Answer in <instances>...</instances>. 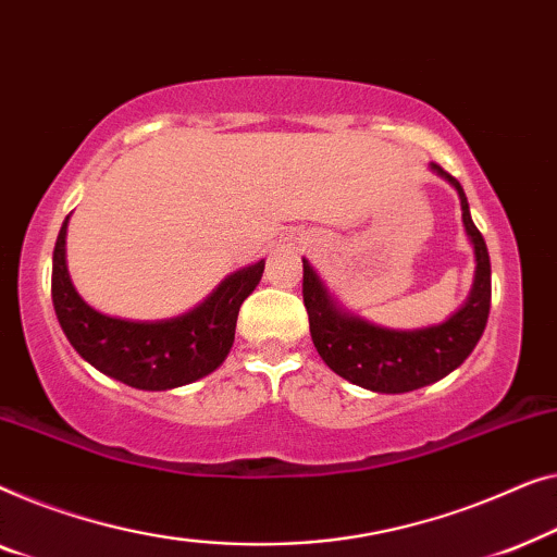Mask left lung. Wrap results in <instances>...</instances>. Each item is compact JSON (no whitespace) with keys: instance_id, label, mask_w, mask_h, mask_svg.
<instances>
[{"instance_id":"1","label":"left lung","mask_w":557,"mask_h":557,"mask_svg":"<svg viewBox=\"0 0 557 557\" xmlns=\"http://www.w3.org/2000/svg\"><path fill=\"white\" fill-rule=\"evenodd\" d=\"M432 171L444 176L459 194L461 222L474 245V285L467 302L449 320L419 331H391L346 312L323 282L302 260V300L310 318V335L320 358L343 379L375 394H406L429 386L454 368L465 363L476 341L482 338L490 318L492 270L484 237L472 222L465 189L451 174L432 163Z\"/></svg>"}]
</instances>
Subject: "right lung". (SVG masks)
I'll return each instance as SVG.
<instances>
[{
    "label": "right lung",
    "mask_w": 557,
    "mask_h": 557,
    "mask_svg": "<svg viewBox=\"0 0 557 557\" xmlns=\"http://www.w3.org/2000/svg\"><path fill=\"white\" fill-rule=\"evenodd\" d=\"M67 219L52 252V305L70 346L125 386L169 391L216 371L234 343L242 302L262 280L264 260L226 277L197 308L169 320H123L92 310L65 264Z\"/></svg>",
    "instance_id": "add662e5"
}]
</instances>
